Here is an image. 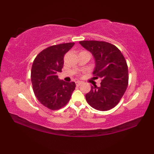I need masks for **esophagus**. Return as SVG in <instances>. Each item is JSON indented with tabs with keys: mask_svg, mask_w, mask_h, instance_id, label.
I'll use <instances>...</instances> for the list:
<instances>
[{
	"mask_svg": "<svg viewBox=\"0 0 154 154\" xmlns=\"http://www.w3.org/2000/svg\"><path fill=\"white\" fill-rule=\"evenodd\" d=\"M83 83L81 82V81H77L76 82V85L77 86V87H79V86H80L81 84H82Z\"/></svg>",
	"mask_w": 154,
	"mask_h": 154,
	"instance_id": "1",
	"label": "esophagus"
}]
</instances>
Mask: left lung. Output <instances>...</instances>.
<instances>
[{"mask_svg":"<svg viewBox=\"0 0 154 154\" xmlns=\"http://www.w3.org/2000/svg\"><path fill=\"white\" fill-rule=\"evenodd\" d=\"M79 44L93 55L96 63L93 75L101 79L100 87L92 86L86 94L87 102L98 110L112 109L119 104L128 85L125 58L119 48L109 42L85 40Z\"/></svg>","mask_w":154,"mask_h":154,"instance_id":"left-lung-1","label":"left lung"}]
</instances>
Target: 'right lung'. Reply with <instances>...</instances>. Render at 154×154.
<instances>
[{
  "instance_id": "add662e5",
  "label": "right lung",
  "mask_w": 154,
  "mask_h": 154,
  "mask_svg": "<svg viewBox=\"0 0 154 154\" xmlns=\"http://www.w3.org/2000/svg\"><path fill=\"white\" fill-rule=\"evenodd\" d=\"M74 44L71 42L45 48L37 55L32 64L34 93L40 103L50 110H59L66 105L75 89V82H65L57 75L63 67L65 54Z\"/></svg>"
}]
</instances>
